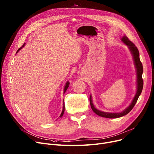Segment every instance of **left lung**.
Masks as SVG:
<instances>
[{"mask_svg": "<svg viewBox=\"0 0 154 154\" xmlns=\"http://www.w3.org/2000/svg\"><path fill=\"white\" fill-rule=\"evenodd\" d=\"M122 42L124 43H125L128 47L129 49H130L131 52L132 53V54L133 56V57H134V64L136 65V70H137V93L133 99L131 104L129 105V107H128L126 109H125L123 111H122L121 112H116V113H114V112H103L98 110L96 109L94 106V105L92 103V101H91V97H90V106L92 109V110L94 111L95 113H96L97 115L101 116V117H104V118H119L121 116H123L132 110V109L134 108V105H136V102L138 100L139 97L140 96L141 92L142 91L143 88V85H144V82H143V79L142 77V73H143V67H142V64L140 62V58H139V52L136 46V45L133 43L132 42L128 39V38L126 36H123L121 38Z\"/></svg>", "mask_w": 154, "mask_h": 154, "instance_id": "obj_1", "label": "left lung"}]
</instances>
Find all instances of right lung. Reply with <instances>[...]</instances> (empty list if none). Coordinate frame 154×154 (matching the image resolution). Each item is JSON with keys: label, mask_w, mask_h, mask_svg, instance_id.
Listing matches in <instances>:
<instances>
[{"label": "right lung", "mask_w": 154, "mask_h": 154, "mask_svg": "<svg viewBox=\"0 0 154 154\" xmlns=\"http://www.w3.org/2000/svg\"><path fill=\"white\" fill-rule=\"evenodd\" d=\"M24 45H25V43L23 44V45L21 48H20L17 50V52H18V51H19L20 49H21L22 48V47H23V46H24ZM69 85V82H67L66 83V85L65 87H64V93H65L66 91L67 90V88H68ZM64 110H65V107H64V106H63V111H62V113L60 114V116H59V117H60V118H61V117L63 116V114H64Z\"/></svg>", "instance_id": "right-lung-1"}]
</instances>
